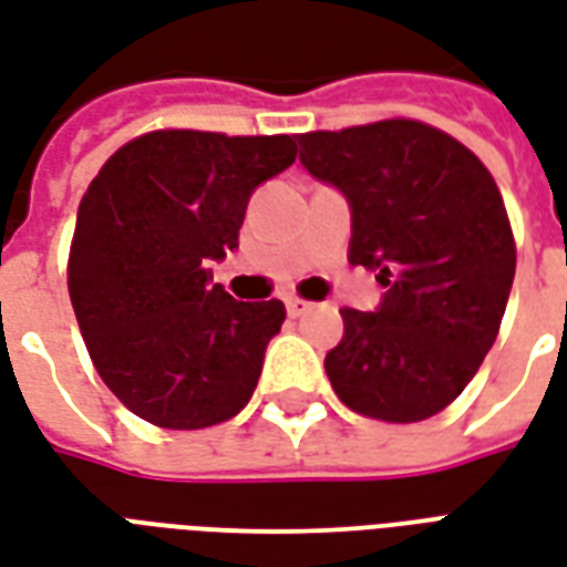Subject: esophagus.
<instances>
[{
  "mask_svg": "<svg viewBox=\"0 0 567 567\" xmlns=\"http://www.w3.org/2000/svg\"><path fill=\"white\" fill-rule=\"evenodd\" d=\"M285 306H288V316L291 318L306 316V312L312 309V303H309V300H303V297H288V300H285Z\"/></svg>",
  "mask_w": 567,
  "mask_h": 567,
  "instance_id": "34e87169",
  "label": "esophagus"
}]
</instances>
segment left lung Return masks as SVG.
<instances>
[{
	"mask_svg": "<svg viewBox=\"0 0 567 567\" xmlns=\"http://www.w3.org/2000/svg\"><path fill=\"white\" fill-rule=\"evenodd\" d=\"M300 162L351 204L348 261L379 270L375 312L342 309L327 379L351 412L433 417L463 393L498 337L517 246L493 174L417 120L297 134Z\"/></svg>",
	"mask_w": 567,
	"mask_h": 567,
	"instance_id": "obj_1",
	"label": "left lung"
}]
</instances>
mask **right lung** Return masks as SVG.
Wrapping results in <instances>:
<instances>
[{
  "mask_svg": "<svg viewBox=\"0 0 567 567\" xmlns=\"http://www.w3.org/2000/svg\"><path fill=\"white\" fill-rule=\"evenodd\" d=\"M297 134L158 128L92 179L69 251V295L92 363L128 412L204 430L251 400L282 300L243 303L209 261L237 249L251 192L295 165Z\"/></svg>",
  "mask_w": 567,
  "mask_h": 567,
  "instance_id": "obj_1",
  "label": "right lung"
}]
</instances>
